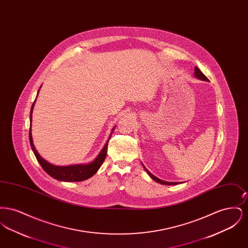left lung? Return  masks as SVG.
Instances as JSON below:
<instances>
[{
	"instance_id": "left-lung-1",
	"label": "left lung",
	"mask_w": 248,
	"mask_h": 248,
	"mask_svg": "<svg viewBox=\"0 0 248 248\" xmlns=\"http://www.w3.org/2000/svg\"><path fill=\"white\" fill-rule=\"evenodd\" d=\"M194 76L196 77V78H198V79H200V80H202V81H208V79H207V77L202 72V71L197 68V67H195L194 68ZM143 167H144V169L146 170V172L148 173V175L150 176V177H152L154 180H155L156 182H158V183H160V184H163V185H177L178 184L179 182H168V181H165V180H162V179H160V178H158V177H155L154 176L144 165H143Z\"/></svg>"
}]
</instances>
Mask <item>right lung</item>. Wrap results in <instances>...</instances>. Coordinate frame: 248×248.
Here are the masks:
<instances>
[{
    "instance_id": "1",
    "label": "right lung",
    "mask_w": 248,
    "mask_h": 248,
    "mask_svg": "<svg viewBox=\"0 0 248 248\" xmlns=\"http://www.w3.org/2000/svg\"><path fill=\"white\" fill-rule=\"evenodd\" d=\"M40 91V89H39ZM39 91L37 93V95L39 94ZM37 97V96H36ZM35 100L31 106V114H30V133H29V137H30V143L32 149V152L35 155L37 161L39 162V164L43 167V169L47 173L49 176L54 177L55 179H58L60 181H68V182H74V181H83L85 179H88L89 177L94 176V174L97 172V170L99 169V167L102 165L105 158H106L107 150H108V140L110 139V136L112 133H110L108 140H107L105 146L103 147V149L101 150V152L97 155V157L94 159V161L90 164L87 165H68V166H58V165H52L50 163H48L47 161H46L43 157H41V155L38 154V152L36 151L35 147L33 145V140H32V136H31V119H32V110H33V107L35 104ZM115 128H113L112 131H114ZM111 131V132H112Z\"/></svg>"
}]
</instances>
